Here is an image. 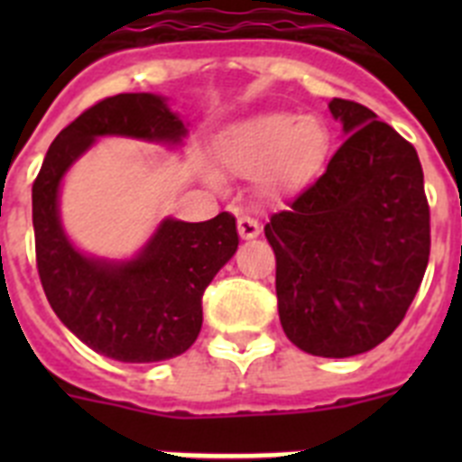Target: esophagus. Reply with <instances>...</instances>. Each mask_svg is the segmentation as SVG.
<instances>
[{
	"instance_id": "esophagus-1",
	"label": "esophagus",
	"mask_w": 462,
	"mask_h": 462,
	"mask_svg": "<svg viewBox=\"0 0 462 462\" xmlns=\"http://www.w3.org/2000/svg\"><path fill=\"white\" fill-rule=\"evenodd\" d=\"M259 222H256L254 217H250V215H243V217H238V234L240 238H256L259 236Z\"/></svg>"
}]
</instances>
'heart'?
<instances>
[{"label":"heart","mask_w":462,"mask_h":462,"mask_svg":"<svg viewBox=\"0 0 462 462\" xmlns=\"http://www.w3.org/2000/svg\"><path fill=\"white\" fill-rule=\"evenodd\" d=\"M328 152V129L314 116L277 110L231 126L215 143V162L240 178L259 175L261 194L277 196L310 180Z\"/></svg>","instance_id":"obj_1"}]
</instances>
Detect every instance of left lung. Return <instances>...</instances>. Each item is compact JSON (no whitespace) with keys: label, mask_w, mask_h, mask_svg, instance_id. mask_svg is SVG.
Listing matches in <instances>:
<instances>
[{"label":"left lung","mask_w":462,"mask_h":462,"mask_svg":"<svg viewBox=\"0 0 462 462\" xmlns=\"http://www.w3.org/2000/svg\"><path fill=\"white\" fill-rule=\"evenodd\" d=\"M328 108L346 141L263 231L287 337L312 356L346 358L405 319L430 256V208L410 141L356 101Z\"/></svg>","instance_id":"1"}]
</instances>
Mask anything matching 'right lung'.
I'll return each instance as SVG.
<instances>
[{
  "mask_svg": "<svg viewBox=\"0 0 462 462\" xmlns=\"http://www.w3.org/2000/svg\"><path fill=\"white\" fill-rule=\"evenodd\" d=\"M185 134L164 97H108L57 134L32 185L36 268L48 303L73 336L116 361H166L194 345L203 324V291L238 250L236 217L219 212L196 224L164 219L136 259H89L60 224V182L97 136L175 145Z\"/></svg>",
  "mask_w": 462,
  "mask_h": 462,
  "instance_id": "1",
  "label": "right lung"
}]
</instances>
